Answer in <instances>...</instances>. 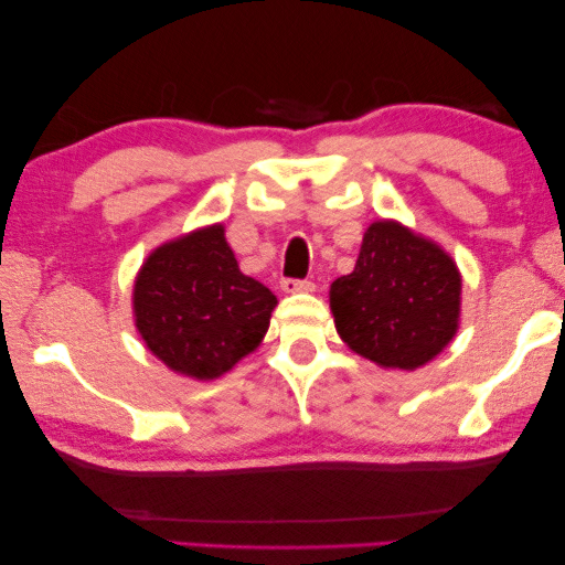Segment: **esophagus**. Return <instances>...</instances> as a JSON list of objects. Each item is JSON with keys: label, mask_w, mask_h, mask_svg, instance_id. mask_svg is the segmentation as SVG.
Wrapping results in <instances>:
<instances>
[{"label": "esophagus", "mask_w": 565, "mask_h": 565, "mask_svg": "<svg viewBox=\"0 0 565 565\" xmlns=\"http://www.w3.org/2000/svg\"><path fill=\"white\" fill-rule=\"evenodd\" d=\"M280 288L285 292H311L313 282L311 280H296V277H285V280L280 282Z\"/></svg>", "instance_id": "obj_1"}]
</instances>
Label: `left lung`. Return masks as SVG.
<instances>
[{
    "label": "left lung",
    "mask_w": 565,
    "mask_h": 565,
    "mask_svg": "<svg viewBox=\"0 0 565 565\" xmlns=\"http://www.w3.org/2000/svg\"><path fill=\"white\" fill-rule=\"evenodd\" d=\"M460 273L445 249L396 221L370 223L358 265L331 282L339 337L381 367L416 370L452 342Z\"/></svg>",
    "instance_id": "obj_1"
}]
</instances>
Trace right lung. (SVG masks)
I'll list each match as a JSON object with an SVG mask.
<instances>
[{
	"label": "right lung",
	"mask_w": 565,
	"mask_h": 565,
	"mask_svg": "<svg viewBox=\"0 0 565 565\" xmlns=\"http://www.w3.org/2000/svg\"><path fill=\"white\" fill-rule=\"evenodd\" d=\"M273 290L238 269L223 226L149 254L134 285L136 329L169 370L198 381L228 373L267 334Z\"/></svg>",
	"instance_id": "1"
}]
</instances>
